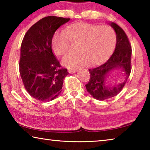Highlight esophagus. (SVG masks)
I'll use <instances>...</instances> for the list:
<instances>
[{"label":"esophagus","mask_w":150,"mask_h":150,"mask_svg":"<svg viewBox=\"0 0 150 150\" xmlns=\"http://www.w3.org/2000/svg\"><path fill=\"white\" fill-rule=\"evenodd\" d=\"M68 71H69V73H74L77 71V69H68Z\"/></svg>","instance_id":"34e87169"}]
</instances>
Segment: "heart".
<instances>
[{"instance_id":"obj_1","label":"heart","mask_w":150,"mask_h":150,"mask_svg":"<svg viewBox=\"0 0 150 150\" xmlns=\"http://www.w3.org/2000/svg\"><path fill=\"white\" fill-rule=\"evenodd\" d=\"M71 41L81 43L79 54H70L62 59V64L77 68L87 64H98L110 56L116 44V35L112 28L103 25L79 22L71 24L65 31L57 32L52 40L55 55L63 56L69 52Z\"/></svg>"}]
</instances>
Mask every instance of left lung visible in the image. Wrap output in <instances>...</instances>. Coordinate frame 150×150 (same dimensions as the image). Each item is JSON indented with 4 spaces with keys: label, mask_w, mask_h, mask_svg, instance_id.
Instances as JSON below:
<instances>
[{
    "label": "left lung",
    "mask_w": 150,
    "mask_h": 150,
    "mask_svg": "<svg viewBox=\"0 0 150 150\" xmlns=\"http://www.w3.org/2000/svg\"><path fill=\"white\" fill-rule=\"evenodd\" d=\"M110 26L116 34L115 52L105 63L88 69L91 77L85 85L88 93L99 100L109 99L117 95L125 85L131 72L132 47L128 36L118 24L111 22ZM118 69H121L125 72L124 82L112 86L106 84V78L112 70Z\"/></svg>",
    "instance_id": "left-lung-1"
}]
</instances>
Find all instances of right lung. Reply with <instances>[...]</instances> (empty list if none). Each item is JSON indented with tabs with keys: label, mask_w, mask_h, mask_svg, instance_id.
I'll return each mask as SVG.
<instances>
[{
	"label": "right lung",
	"mask_w": 150,
	"mask_h": 150,
	"mask_svg": "<svg viewBox=\"0 0 150 150\" xmlns=\"http://www.w3.org/2000/svg\"><path fill=\"white\" fill-rule=\"evenodd\" d=\"M69 20L54 16L43 18L30 27L22 42L20 74L27 92L41 102L56 98L69 74L53 54L52 42L55 31Z\"/></svg>",
	"instance_id": "right-lung-1"
}]
</instances>
